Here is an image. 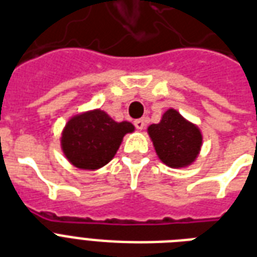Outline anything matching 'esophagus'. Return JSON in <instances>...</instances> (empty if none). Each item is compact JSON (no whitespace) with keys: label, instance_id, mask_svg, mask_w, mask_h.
Wrapping results in <instances>:
<instances>
[{"label":"esophagus","instance_id":"34e87169","mask_svg":"<svg viewBox=\"0 0 257 257\" xmlns=\"http://www.w3.org/2000/svg\"><path fill=\"white\" fill-rule=\"evenodd\" d=\"M134 124H135V127L138 128V130H143V128H145V126H146L145 119H137V120L134 122Z\"/></svg>","mask_w":257,"mask_h":257}]
</instances>
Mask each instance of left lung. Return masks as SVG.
Returning a JSON list of instances; mask_svg holds the SVG:
<instances>
[{
    "mask_svg": "<svg viewBox=\"0 0 257 257\" xmlns=\"http://www.w3.org/2000/svg\"><path fill=\"white\" fill-rule=\"evenodd\" d=\"M149 134L161 161L174 168L192 163L202 146L198 127L172 108L164 112L161 123L149 127Z\"/></svg>",
    "mask_w": 257,
    "mask_h": 257,
    "instance_id": "1",
    "label": "left lung"
}]
</instances>
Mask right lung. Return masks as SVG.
<instances>
[{"label":"right lung","mask_w":257,"mask_h":257,"mask_svg":"<svg viewBox=\"0 0 257 257\" xmlns=\"http://www.w3.org/2000/svg\"><path fill=\"white\" fill-rule=\"evenodd\" d=\"M131 131L134 126L130 122H115L104 111L85 112L65 127L63 153L75 167L96 170L111 161L124 134Z\"/></svg>","instance_id":"add662e5"}]
</instances>
